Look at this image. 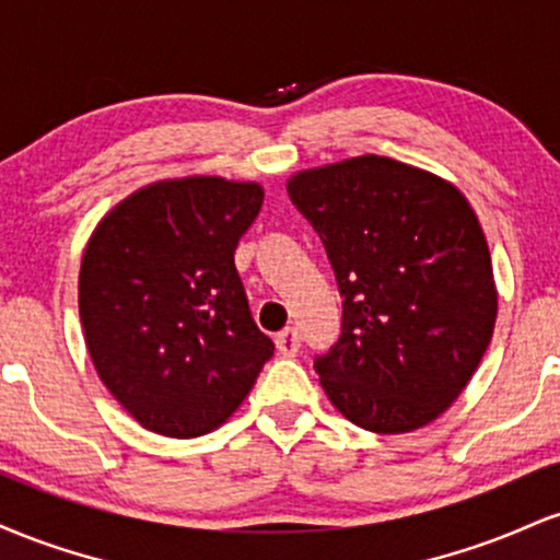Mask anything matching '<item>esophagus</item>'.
<instances>
[{
    "instance_id": "obj_1",
    "label": "esophagus",
    "mask_w": 560,
    "mask_h": 560,
    "mask_svg": "<svg viewBox=\"0 0 560 560\" xmlns=\"http://www.w3.org/2000/svg\"><path fill=\"white\" fill-rule=\"evenodd\" d=\"M276 350H279L281 355H287V358L298 355V352H300V334H298V329H292V326H289V329L276 334Z\"/></svg>"
}]
</instances>
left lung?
Returning a JSON list of instances; mask_svg holds the SVG:
<instances>
[{"label": "left lung", "instance_id": "left-lung-1", "mask_svg": "<svg viewBox=\"0 0 560 560\" xmlns=\"http://www.w3.org/2000/svg\"><path fill=\"white\" fill-rule=\"evenodd\" d=\"M287 191L324 242L345 298L342 339L316 361L334 408L376 434L440 419L498 320L471 202L447 178L382 155L298 171Z\"/></svg>", "mask_w": 560, "mask_h": 560}]
</instances>
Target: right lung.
<instances>
[{
	"label": "right lung",
	"instance_id": "obj_1",
	"mask_svg": "<svg viewBox=\"0 0 560 560\" xmlns=\"http://www.w3.org/2000/svg\"><path fill=\"white\" fill-rule=\"evenodd\" d=\"M262 195L258 182L160 178L120 199L89 236L79 273L89 358L150 432H213L273 355L234 266Z\"/></svg>",
	"mask_w": 560,
	"mask_h": 560
}]
</instances>
